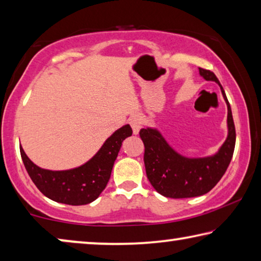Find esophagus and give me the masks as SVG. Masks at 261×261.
I'll list each match as a JSON object with an SVG mask.
<instances>
[{"label": "esophagus", "instance_id": "1", "mask_svg": "<svg viewBox=\"0 0 261 261\" xmlns=\"http://www.w3.org/2000/svg\"><path fill=\"white\" fill-rule=\"evenodd\" d=\"M129 123L132 127V132L134 135H138L140 129H142V118L139 115H132L129 118Z\"/></svg>", "mask_w": 261, "mask_h": 261}]
</instances>
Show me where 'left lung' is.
Wrapping results in <instances>:
<instances>
[{
	"label": "left lung",
	"mask_w": 261,
	"mask_h": 261,
	"mask_svg": "<svg viewBox=\"0 0 261 261\" xmlns=\"http://www.w3.org/2000/svg\"><path fill=\"white\" fill-rule=\"evenodd\" d=\"M206 81L220 85L227 106V136L223 145L213 155L188 158L173 148L158 129L146 127L139 132L145 153L144 163L147 179L156 192L171 198H187L204 195L210 192L224 175L229 166L236 144V129L224 89L213 72L198 68Z\"/></svg>",
	"instance_id": "left-lung-1"
}]
</instances>
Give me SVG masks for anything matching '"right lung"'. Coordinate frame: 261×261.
I'll use <instances>...</instances> for the list:
<instances>
[{"label": "right lung", "instance_id": "obj_1", "mask_svg": "<svg viewBox=\"0 0 261 261\" xmlns=\"http://www.w3.org/2000/svg\"><path fill=\"white\" fill-rule=\"evenodd\" d=\"M131 135L132 129L129 124L119 127L92 159L81 166L66 171L40 168L29 159L22 146H19V150L29 175L45 196L59 203L82 205L96 200L105 190L123 140Z\"/></svg>", "mask_w": 261, "mask_h": 261}]
</instances>
